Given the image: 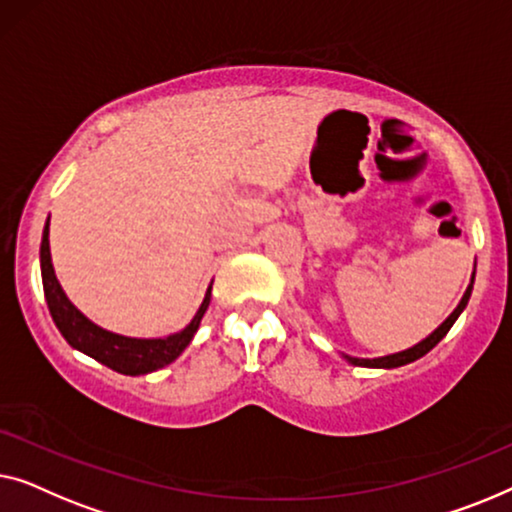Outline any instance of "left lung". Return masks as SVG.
Returning a JSON list of instances; mask_svg holds the SVG:
<instances>
[{
  "label": "left lung",
  "mask_w": 512,
  "mask_h": 512,
  "mask_svg": "<svg viewBox=\"0 0 512 512\" xmlns=\"http://www.w3.org/2000/svg\"><path fill=\"white\" fill-rule=\"evenodd\" d=\"M475 276V273H473ZM471 290H473V278H471V285L466 287V292H464V297H462V301H459V306L455 308V311L450 313V318L443 322L441 327H438L436 331H431V334L424 338V341H420L417 345H413V348H408V350H401V352H394V355H387V357H376V359H359V357H348V355H343L345 359H348L350 364H355V366H369V369H397V366H403V364H410V362H415V359H420V357H424L427 355V352L434 348V345L441 341V338L448 334L450 331V327L455 325V320L459 318V315H462V311L466 308V304H469V299H471Z\"/></svg>",
  "instance_id": "1"
}]
</instances>
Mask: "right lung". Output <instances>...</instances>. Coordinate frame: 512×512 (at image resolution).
Listing matches in <instances>:
<instances>
[{
    "instance_id": "1",
    "label": "right lung",
    "mask_w": 512,
    "mask_h": 512,
    "mask_svg": "<svg viewBox=\"0 0 512 512\" xmlns=\"http://www.w3.org/2000/svg\"><path fill=\"white\" fill-rule=\"evenodd\" d=\"M48 222L43 227L41 239V280H43V294H46L48 311L53 315L55 327L60 334L67 338L71 348L81 350L97 362H102L109 369L125 373V376H143V373L157 371L162 366L174 362L181 352L190 345L192 336L197 334L199 322L204 318L208 304H211V287L206 290V297L201 301L197 315H194L190 325L178 334L164 336V338H129L113 334L97 327L95 322L85 318L78 308L71 304L64 294L62 285L57 283L53 262H50V241H48Z\"/></svg>"
}]
</instances>
